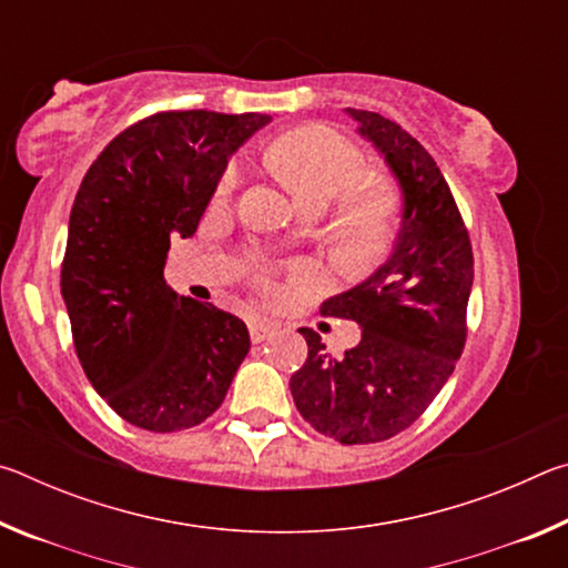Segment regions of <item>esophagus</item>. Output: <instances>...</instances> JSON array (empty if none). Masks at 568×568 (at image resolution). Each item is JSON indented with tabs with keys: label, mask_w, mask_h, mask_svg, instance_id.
Here are the masks:
<instances>
[{
	"label": "esophagus",
	"mask_w": 568,
	"mask_h": 568,
	"mask_svg": "<svg viewBox=\"0 0 568 568\" xmlns=\"http://www.w3.org/2000/svg\"><path fill=\"white\" fill-rule=\"evenodd\" d=\"M273 333H275L273 323H265V321L250 323V341H253V343H263V341L271 338Z\"/></svg>",
	"instance_id": "1"
}]
</instances>
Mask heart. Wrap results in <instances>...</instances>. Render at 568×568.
Listing matches in <instances>:
<instances>
[{"label": "heart", "instance_id": "b5f03b06", "mask_svg": "<svg viewBox=\"0 0 568 568\" xmlns=\"http://www.w3.org/2000/svg\"><path fill=\"white\" fill-rule=\"evenodd\" d=\"M267 165L291 190L303 210H321L335 200L331 243L341 261L353 267L376 263L386 253L398 215L396 192L383 180H361V150L321 124L287 130L267 148ZM240 168L227 165L215 197L225 200L235 190Z\"/></svg>", "mask_w": 568, "mask_h": 568}]
</instances>
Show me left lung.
I'll return each instance as SVG.
<instances>
[{"label":"left lung","mask_w":568,"mask_h":568,"mask_svg":"<svg viewBox=\"0 0 568 568\" xmlns=\"http://www.w3.org/2000/svg\"><path fill=\"white\" fill-rule=\"evenodd\" d=\"M345 112L398 180L400 230L376 273L321 305L323 315L361 325L358 345L335 358L318 333L301 328L307 358L291 376V393L318 434L355 446L406 430L454 373L466 343L474 253L426 148L378 112Z\"/></svg>","instance_id":"obj_1"}]
</instances>
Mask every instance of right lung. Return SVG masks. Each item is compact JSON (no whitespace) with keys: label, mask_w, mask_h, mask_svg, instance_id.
Instances as JSON below:
<instances>
[{"label":"right lung","mask_w":568,"mask_h":568,"mask_svg":"<svg viewBox=\"0 0 568 568\" xmlns=\"http://www.w3.org/2000/svg\"><path fill=\"white\" fill-rule=\"evenodd\" d=\"M267 114L158 112L120 132L77 190L62 297L77 358L108 406L152 434L220 408L250 351L245 323L165 283L172 237H190L227 160Z\"/></svg>","instance_id":"add662e5"}]
</instances>
